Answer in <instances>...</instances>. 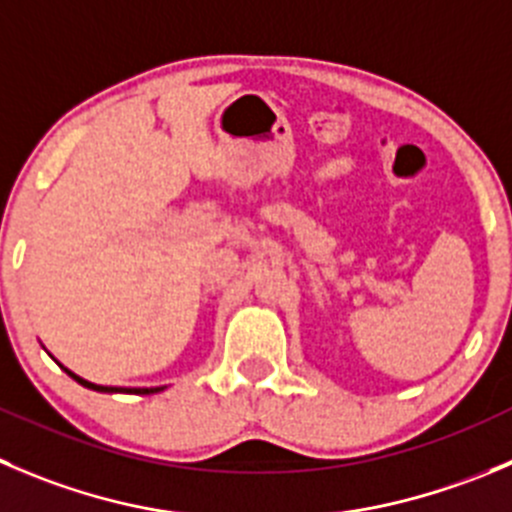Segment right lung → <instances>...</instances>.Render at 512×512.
Returning <instances> with one entry per match:
<instances>
[{"mask_svg": "<svg viewBox=\"0 0 512 512\" xmlns=\"http://www.w3.org/2000/svg\"><path fill=\"white\" fill-rule=\"evenodd\" d=\"M67 374H70L72 379H75V382H80L82 387H87V389H97V392H128V394H155V392H160V389L163 387H153V389H125V387H100V384H92V382H87V379H82V377H77V374H72L70 369H65Z\"/></svg>", "mask_w": 512, "mask_h": 512, "instance_id": "obj_1", "label": "right lung"}]
</instances>
